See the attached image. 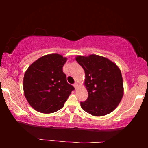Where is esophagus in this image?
Listing matches in <instances>:
<instances>
[{
  "label": "esophagus",
  "instance_id": "1",
  "mask_svg": "<svg viewBox=\"0 0 148 148\" xmlns=\"http://www.w3.org/2000/svg\"><path fill=\"white\" fill-rule=\"evenodd\" d=\"M73 86L75 87V89L77 88V87H78V84H77V83H75V84H73Z\"/></svg>",
  "mask_w": 148,
  "mask_h": 148
}]
</instances>
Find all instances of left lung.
Listing matches in <instances>:
<instances>
[{
  "label": "left lung",
  "instance_id": "obj_1",
  "mask_svg": "<svg viewBox=\"0 0 148 148\" xmlns=\"http://www.w3.org/2000/svg\"><path fill=\"white\" fill-rule=\"evenodd\" d=\"M76 60L84 69L88 92V99L80 102L83 110L96 116L112 112L123 96L121 70L108 58L96 54L78 56Z\"/></svg>",
  "mask_w": 148,
  "mask_h": 148
}]
</instances>
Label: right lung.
<instances>
[{
    "label": "right lung",
    "instance_id": "add662e5",
    "mask_svg": "<svg viewBox=\"0 0 148 148\" xmlns=\"http://www.w3.org/2000/svg\"><path fill=\"white\" fill-rule=\"evenodd\" d=\"M66 61V58L60 54H48L38 58L25 71L24 94L38 112L48 114L59 110L75 90L62 71Z\"/></svg>",
    "mask_w": 148,
    "mask_h": 148
}]
</instances>
